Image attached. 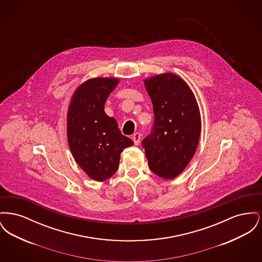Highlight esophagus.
<instances>
[{
  "label": "esophagus",
  "mask_w": 262,
  "mask_h": 262,
  "mask_svg": "<svg viewBox=\"0 0 262 262\" xmlns=\"http://www.w3.org/2000/svg\"><path fill=\"white\" fill-rule=\"evenodd\" d=\"M140 138H141V136H140V134H139V133H136V134L133 136V140H134V142H135V144H136V145H138V144H139Z\"/></svg>",
  "instance_id": "34e87169"
}]
</instances>
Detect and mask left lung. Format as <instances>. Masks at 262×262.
Listing matches in <instances>:
<instances>
[{
    "label": "left lung",
    "mask_w": 262,
    "mask_h": 262,
    "mask_svg": "<svg viewBox=\"0 0 262 262\" xmlns=\"http://www.w3.org/2000/svg\"><path fill=\"white\" fill-rule=\"evenodd\" d=\"M152 101L153 132L142 141L150 170L165 180L181 174L192 159L200 141V107L187 82L173 73L144 79Z\"/></svg>",
    "instance_id": "obj_1"
}]
</instances>
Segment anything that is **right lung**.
<instances>
[{"label": "right lung", "instance_id": "right-lung-1", "mask_svg": "<svg viewBox=\"0 0 262 262\" xmlns=\"http://www.w3.org/2000/svg\"><path fill=\"white\" fill-rule=\"evenodd\" d=\"M120 79L89 78L78 85L67 115V137L77 165L96 182L111 178L122 151L134 141L122 135L117 121L104 111L105 102Z\"/></svg>", "mask_w": 262, "mask_h": 262}]
</instances>
